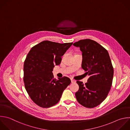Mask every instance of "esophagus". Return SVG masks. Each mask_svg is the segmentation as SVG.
I'll use <instances>...</instances> for the list:
<instances>
[{"instance_id":"34e87169","label":"esophagus","mask_w":130,"mask_h":130,"mask_svg":"<svg viewBox=\"0 0 130 130\" xmlns=\"http://www.w3.org/2000/svg\"><path fill=\"white\" fill-rule=\"evenodd\" d=\"M71 82H72V83H75L76 81L73 79H71Z\"/></svg>"}]
</instances>
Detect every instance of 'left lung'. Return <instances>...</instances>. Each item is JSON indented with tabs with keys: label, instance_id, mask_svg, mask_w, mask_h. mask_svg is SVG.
Masks as SVG:
<instances>
[{
	"label": "left lung",
	"instance_id": "obj_1",
	"mask_svg": "<svg viewBox=\"0 0 130 130\" xmlns=\"http://www.w3.org/2000/svg\"><path fill=\"white\" fill-rule=\"evenodd\" d=\"M82 52V68L90 77L83 84L77 81L79 89L75 95L83 106L94 108L107 96L112 84L113 68L107 50L95 41L81 40L73 44Z\"/></svg>",
	"mask_w": 130,
	"mask_h": 130
}]
</instances>
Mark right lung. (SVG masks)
Wrapping results in <instances>:
<instances>
[{
	"label": "right lung",
	"instance_id": "obj_1",
	"mask_svg": "<svg viewBox=\"0 0 130 130\" xmlns=\"http://www.w3.org/2000/svg\"><path fill=\"white\" fill-rule=\"evenodd\" d=\"M72 44L44 41L28 53L24 63L23 81L29 97L39 106L49 108L56 104L70 84L67 77L55 79L52 71L55 64L60 63L61 56Z\"/></svg>",
	"mask_w": 130,
	"mask_h": 130
}]
</instances>
